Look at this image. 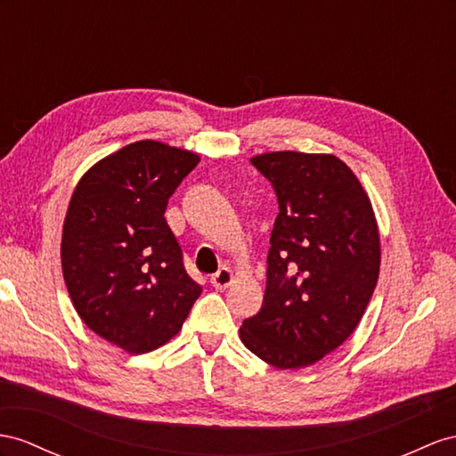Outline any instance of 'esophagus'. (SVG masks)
<instances>
[{
	"label": "esophagus",
	"instance_id": "1",
	"mask_svg": "<svg viewBox=\"0 0 456 456\" xmlns=\"http://www.w3.org/2000/svg\"><path fill=\"white\" fill-rule=\"evenodd\" d=\"M232 283V273L229 267H219V270L212 275V285L217 289V290H224L227 289L229 285Z\"/></svg>",
	"mask_w": 456,
	"mask_h": 456
}]
</instances>
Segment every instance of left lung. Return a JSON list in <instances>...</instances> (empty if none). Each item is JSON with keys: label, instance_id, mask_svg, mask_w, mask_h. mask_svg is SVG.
I'll list each match as a JSON object with an SVG mask.
<instances>
[{"label": "left lung", "instance_id": "1", "mask_svg": "<svg viewBox=\"0 0 456 456\" xmlns=\"http://www.w3.org/2000/svg\"><path fill=\"white\" fill-rule=\"evenodd\" d=\"M277 194L260 312L240 339L279 370L314 364L341 346L373 295L379 232L370 198L328 154L272 151L250 159Z\"/></svg>", "mask_w": 456, "mask_h": 456}]
</instances>
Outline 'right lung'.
<instances>
[{"mask_svg": "<svg viewBox=\"0 0 456 456\" xmlns=\"http://www.w3.org/2000/svg\"><path fill=\"white\" fill-rule=\"evenodd\" d=\"M198 161L192 151L140 140L88 169L69 202L61 265L73 306L131 354L177 335L202 293L163 217Z\"/></svg>", "mask_w": 456, "mask_h": 456, "instance_id": "right-lung-1", "label": "right lung"}]
</instances>
